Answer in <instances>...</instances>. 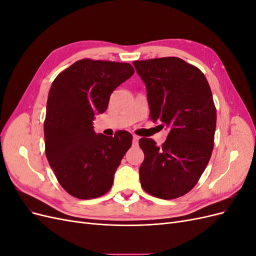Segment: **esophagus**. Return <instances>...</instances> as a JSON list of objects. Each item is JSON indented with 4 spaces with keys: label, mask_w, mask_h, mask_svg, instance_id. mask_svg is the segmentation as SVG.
Returning <instances> with one entry per match:
<instances>
[{
    "label": "esophagus",
    "mask_w": 256,
    "mask_h": 256,
    "mask_svg": "<svg viewBox=\"0 0 256 256\" xmlns=\"http://www.w3.org/2000/svg\"><path fill=\"white\" fill-rule=\"evenodd\" d=\"M138 136H134V138H132V145L134 146H138Z\"/></svg>",
    "instance_id": "1"
}]
</instances>
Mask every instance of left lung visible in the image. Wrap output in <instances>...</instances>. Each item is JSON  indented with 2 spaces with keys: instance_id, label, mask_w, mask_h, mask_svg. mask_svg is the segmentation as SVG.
<instances>
[{
  "instance_id": "8db88e82",
  "label": "left lung",
  "mask_w": 256,
  "mask_h": 256,
  "mask_svg": "<svg viewBox=\"0 0 256 256\" xmlns=\"http://www.w3.org/2000/svg\"><path fill=\"white\" fill-rule=\"evenodd\" d=\"M146 85L150 118L168 128L161 147L152 138L138 141L144 152L142 188L150 196L173 200L198 184L214 150L216 111L204 74L180 58L134 60Z\"/></svg>"
}]
</instances>
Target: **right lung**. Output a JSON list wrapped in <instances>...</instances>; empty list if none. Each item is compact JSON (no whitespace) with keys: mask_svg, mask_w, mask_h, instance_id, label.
<instances>
[{"mask_svg":"<svg viewBox=\"0 0 256 256\" xmlns=\"http://www.w3.org/2000/svg\"><path fill=\"white\" fill-rule=\"evenodd\" d=\"M134 74L128 63L83 58L51 85L44 122L46 156L60 184L76 198L106 194L131 147L128 131L96 134L92 120L106 110L113 90Z\"/></svg>","mask_w":256,"mask_h":256,"instance_id":"add662e5","label":"right lung"}]
</instances>
